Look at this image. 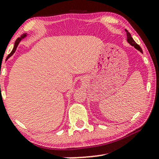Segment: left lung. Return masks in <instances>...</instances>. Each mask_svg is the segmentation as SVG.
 <instances>
[{
  "mask_svg": "<svg viewBox=\"0 0 159 159\" xmlns=\"http://www.w3.org/2000/svg\"><path fill=\"white\" fill-rule=\"evenodd\" d=\"M125 32H126L127 42H128V43H129V44H130L131 45H132V46H134V48H135L136 49H138V51H140V52L143 53V52H142L141 48H140L139 45H138L137 44V43H135V42H134V40L133 39V38L132 37V35H131V34H130V33L126 29H125Z\"/></svg>",
  "mask_w": 159,
  "mask_h": 159,
  "instance_id": "left-lung-1",
  "label": "left lung"
}]
</instances>
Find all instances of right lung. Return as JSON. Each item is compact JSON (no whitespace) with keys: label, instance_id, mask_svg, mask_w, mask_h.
<instances>
[{"label":"right lung","instance_id":"add662e5","mask_svg":"<svg viewBox=\"0 0 159 159\" xmlns=\"http://www.w3.org/2000/svg\"><path fill=\"white\" fill-rule=\"evenodd\" d=\"M27 36V34H23L22 35H21V36H20V37H19V38H18L16 40V42H15V45H14V47H13V49H12V52H11L10 54H9L8 57H7V59H8L9 57H10L12 56V54H14V53H15L16 50V48H17L18 45H19V43H20V42H21V40H22L23 39H25V38Z\"/></svg>","mask_w":159,"mask_h":159}]
</instances>
